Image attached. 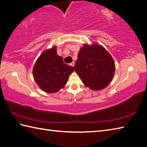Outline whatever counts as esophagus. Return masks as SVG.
Wrapping results in <instances>:
<instances>
[{"label": "esophagus", "instance_id": "34e87169", "mask_svg": "<svg viewBox=\"0 0 147 147\" xmlns=\"http://www.w3.org/2000/svg\"><path fill=\"white\" fill-rule=\"evenodd\" d=\"M70 65H71V66L74 67V62H72L71 63H70Z\"/></svg>", "mask_w": 147, "mask_h": 147}]
</instances>
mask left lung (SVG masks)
I'll use <instances>...</instances> for the list:
<instances>
[{"mask_svg":"<svg viewBox=\"0 0 147 147\" xmlns=\"http://www.w3.org/2000/svg\"><path fill=\"white\" fill-rule=\"evenodd\" d=\"M74 69L86 86L100 90L107 86L114 75V59L98 43L84 45L79 51Z\"/></svg>","mask_w":147,"mask_h":147,"instance_id":"8db88e82","label":"left lung"}]
</instances>
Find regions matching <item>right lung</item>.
Instances as JSON below:
<instances>
[{
  "label": "right lung",
  "mask_w": 147,
  "mask_h": 147,
  "mask_svg": "<svg viewBox=\"0 0 147 147\" xmlns=\"http://www.w3.org/2000/svg\"><path fill=\"white\" fill-rule=\"evenodd\" d=\"M56 47L47 50L37 59L33 69L34 80L43 92L55 93L63 88L74 67L65 64L57 54Z\"/></svg>",
  "instance_id": "add662e5"
}]
</instances>
